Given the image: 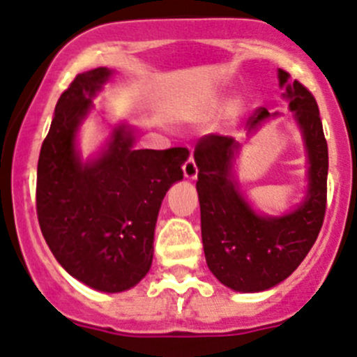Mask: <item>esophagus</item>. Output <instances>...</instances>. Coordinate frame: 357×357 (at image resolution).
Returning <instances> with one entry per match:
<instances>
[{
    "label": "esophagus",
    "mask_w": 357,
    "mask_h": 357,
    "mask_svg": "<svg viewBox=\"0 0 357 357\" xmlns=\"http://www.w3.org/2000/svg\"><path fill=\"white\" fill-rule=\"evenodd\" d=\"M183 172H185V178H188V179L197 178L199 169H197V163H195V160H194V153H190L188 160H186L185 165H183Z\"/></svg>",
    "instance_id": "1"
}]
</instances>
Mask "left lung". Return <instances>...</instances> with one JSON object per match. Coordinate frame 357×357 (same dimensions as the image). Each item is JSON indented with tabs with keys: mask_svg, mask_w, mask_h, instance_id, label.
I'll use <instances>...</instances> for the list:
<instances>
[{
	"mask_svg": "<svg viewBox=\"0 0 357 357\" xmlns=\"http://www.w3.org/2000/svg\"><path fill=\"white\" fill-rule=\"evenodd\" d=\"M278 81L308 153V192L298 209L284 216H262L250 208L232 178L239 151V142L232 137L209 133L194 153L206 262L222 284L238 292L266 291L291 276L314 246L326 215L328 142L319 105L285 70H278ZM266 118L268 109L259 107L246 123L250 132Z\"/></svg>",
	"mask_w": 357,
	"mask_h": 357,
	"instance_id": "obj_1",
	"label": "left lung"
}]
</instances>
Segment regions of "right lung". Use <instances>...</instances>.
Wrapping results in <instances>:
<instances>
[{"label":"right lung","mask_w":357,"mask_h":357,"mask_svg":"<svg viewBox=\"0 0 357 357\" xmlns=\"http://www.w3.org/2000/svg\"><path fill=\"white\" fill-rule=\"evenodd\" d=\"M111 70L79 73L56 103L40 149L36 215L56 261L102 292L137 285L151 268L160 206L183 179L188 149H133L128 126L114 128L107 148L81 162L75 133Z\"/></svg>","instance_id":"right-lung-1"}]
</instances>
